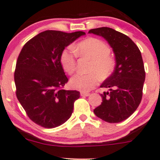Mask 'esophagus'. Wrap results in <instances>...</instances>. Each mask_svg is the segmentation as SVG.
I'll return each instance as SVG.
<instances>
[{"instance_id":"obj_1","label":"esophagus","mask_w":160,"mask_h":160,"mask_svg":"<svg viewBox=\"0 0 160 160\" xmlns=\"http://www.w3.org/2000/svg\"><path fill=\"white\" fill-rule=\"evenodd\" d=\"M81 96H90L89 92H81Z\"/></svg>"}]
</instances>
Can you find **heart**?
<instances>
[{
  "label": "heart",
  "mask_w": 160,
  "mask_h": 160,
  "mask_svg": "<svg viewBox=\"0 0 160 160\" xmlns=\"http://www.w3.org/2000/svg\"><path fill=\"white\" fill-rule=\"evenodd\" d=\"M77 53L81 56H86L92 60L89 74L78 73L70 79V85L74 89L82 92H88L97 84L98 76L106 78L111 75L115 68V62L109 55L110 50L105 43L99 39L90 38L80 41L76 47ZM61 64L68 74L76 70V54L70 48L65 49L61 55Z\"/></svg>",
  "instance_id": "obj_1"
}]
</instances>
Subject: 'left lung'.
Wrapping results in <instances>:
<instances>
[{
    "label": "left lung",
    "mask_w": 160,
    "mask_h": 160,
    "mask_svg": "<svg viewBox=\"0 0 160 160\" xmlns=\"http://www.w3.org/2000/svg\"><path fill=\"white\" fill-rule=\"evenodd\" d=\"M88 33L104 38L113 49L116 67L101 88L102 102L93 110L97 117L109 123L121 122L134 113L142 97L145 72L140 50L129 37L109 27L92 29Z\"/></svg>",
    "instance_id": "8db88e82"
}]
</instances>
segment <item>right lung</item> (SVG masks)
Instances as JSON below:
<instances>
[{
    "instance_id": "1",
    "label": "right lung",
    "mask_w": 160,
    "mask_h": 160,
    "mask_svg": "<svg viewBox=\"0 0 160 160\" xmlns=\"http://www.w3.org/2000/svg\"><path fill=\"white\" fill-rule=\"evenodd\" d=\"M85 35L47 30L26 43L15 71L16 96L29 119L37 125L53 128L64 124L80 97L76 90H63L68 82L61 64L66 47Z\"/></svg>"
}]
</instances>
